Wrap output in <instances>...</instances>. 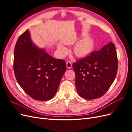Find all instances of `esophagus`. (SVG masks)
<instances>
[{
	"mask_svg": "<svg viewBox=\"0 0 132 132\" xmlns=\"http://www.w3.org/2000/svg\"><path fill=\"white\" fill-rule=\"evenodd\" d=\"M66 65H67V67L68 69H70L72 67V63H71L70 61H68L66 63Z\"/></svg>",
	"mask_w": 132,
	"mask_h": 132,
	"instance_id": "34e87169",
	"label": "esophagus"
}]
</instances>
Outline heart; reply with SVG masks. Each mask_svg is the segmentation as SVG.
<instances>
[{"instance_id":"obj_1","label":"heart","mask_w":132,"mask_h":132,"mask_svg":"<svg viewBox=\"0 0 132 132\" xmlns=\"http://www.w3.org/2000/svg\"><path fill=\"white\" fill-rule=\"evenodd\" d=\"M94 42L91 38H87L79 41L74 47V53L78 57H82L86 56L93 51ZM58 50L61 55H65L68 50L66 47L61 45H58Z\"/></svg>"}]
</instances>
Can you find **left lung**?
Segmentation results:
<instances>
[{
    "label": "left lung",
    "mask_w": 132,
    "mask_h": 132,
    "mask_svg": "<svg viewBox=\"0 0 132 132\" xmlns=\"http://www.w3.org/2000/svg\"><path fill=\"white\" fill-rule=\"evenodd\" d=\"M79 95L86 100L101 97L114 80L118 59L114 44L111 42L98 51L73 64Z\"/></svg>",
    "instance_id": "1"
}]
</instances>
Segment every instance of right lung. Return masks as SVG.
I'll return each instance as SVG.
<instances>
[{
	"mask_svg": "<svg viewBox=\"0 0 132 132\" xmlns=\"http://www.w3.org/2000/svg\"><path fill=\"white\" fill-rule=\"evenodd\" d=\"M13 67L16 80L23 91L40 101L54 97L67 68L64 60L52 57L34 45L29 30L20 36L16 43Z\"/></svg>",
	"mask_w": 132,
	"mask_h": 132,
	"instance_id": "right-lung-1",
	"label": "right lung"
}]
</instances>
